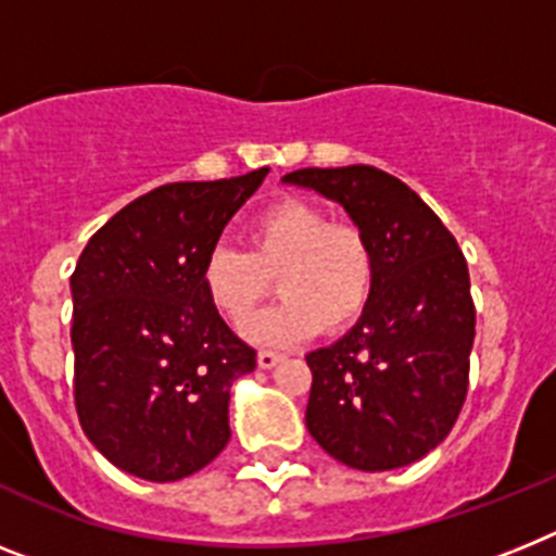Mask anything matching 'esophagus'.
I'll return each mask as SVG.
<instances>
[{"label": "esophagus", "mask_w": 556, "mask_h": 556, "mask_svg": "<svg viewBox=\"0 0 556 556\" xmlns=\"http://www.w3.org/2000/svg\"><path fill=\"white\" fill-rule=\"evenodd\" d=\"M279 362H282V356L274 353V350H260V353H256V365H260V370H270V367H277Z\"/></svg>", "instance_id": "esophagus-1"}]
</instances>
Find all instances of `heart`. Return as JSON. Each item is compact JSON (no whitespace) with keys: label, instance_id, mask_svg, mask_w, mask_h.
I'll use <instances>...</instances> for the list:
<instances>
[{"label":"heart","instance_id":"1","mask_svg":"<svg viewBox=\"0 0 556 556\" xmlns=\"http://www.w3.org/2000/svg\"><path fill=\"white\" fill-rule=\"evenodd\" d=\"M277 277L282 300L249 321L256 344H296L319 328L344 330L362 316L376 282V256L365 231L330 223L328 212L300 198L279 200L249 228V251L214 245L200 282L208 305L242 325Z\"/></svg>","mask_w":556,"mask_h":556}]
</instances>
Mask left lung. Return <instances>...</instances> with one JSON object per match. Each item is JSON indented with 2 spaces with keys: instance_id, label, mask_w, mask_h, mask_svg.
Listing matches in <instances>:
<instances>
[{
  "instance_id": "left-lung-1",
  "label": "left lung",
  "mask_w": 556,
  "mask_h": 556,
  "mask_svg": "<svg viewBox=\"0 0 556 556\" xmlns=\"http://www.w3.org/2000/svg\"><path fill=\"white\" fill-rule=\"evenodd\" d=\"M282 184L339 203L376 256L356 325L305 356L307 432L350 469L415 464L450 435L469 387L475 305L458 242L407 184L376 166L296 169Z\"/></svg>"
}]
</instances>
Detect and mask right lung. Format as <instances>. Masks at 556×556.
Listing matches in <instances>:
<instances>
[{"mask_svg":"<svg viewBox=\"0 0 556 556\" xmlns=\"http://www.w3.org/2000/svg\"><path fill=\"white\" fill-rule=\"evenodd\" d=\"M265 175L161 186L110 217L78 256V421L127 475L172 483L226 450L231 384L256 353L208 305L200 270Z\"/></svg>","mask_w":556,"mask_h":556,"instance_id":"add662e5","label":"right lung"}]
</instances>
